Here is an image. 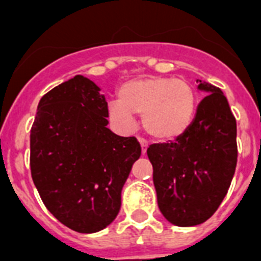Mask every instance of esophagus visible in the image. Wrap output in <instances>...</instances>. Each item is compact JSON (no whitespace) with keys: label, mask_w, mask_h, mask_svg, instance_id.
Segmentation results:
<instances>
[{"label":"esophagus","mask_w":261,"mask_h":261,"mask_svg":"<svg viewBox=\"0 0 261 261\" xmlns=\"http://www.w3.org/2000/svg\"><path fill=\"white\" fill-rule=\"evenodd\" d=\"M139 143H141V149H142V154H145L147 150V146H149V143H147L146 139L139 138Z\"/></svg>","instance_id":"esophagus-1"}]
</instances>
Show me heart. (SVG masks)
<instances>
[{"instance_id": "heart-1", "label": "heart", "mask_w": 261, "mask_h": 261, "mask_svg": "<svg viewBox=\"0 0 261 261\" xmlns=\"http://www.w3.org/2000/svg\"><path fill=\"white\" fill-rule=\"evenodd\" d=\"M195 107V90L186 80L146 77L123 84L119 100L110 102V115L124 127L133 126L134 114L142 115L151 137L173 139L190 127Z\"/></svg>"}]
</instances>
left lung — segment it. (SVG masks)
I'll return each mask as SVG.
<instances>
[{
	"label": "left lung",
	"instance_id": "8db88e82",
	"mask_svg": "<svg viewBox=\"0 0 261 261\" xmlns=\"http://www.w3.org/2000/svg\"><path fill=\"white\" fill-rule=\"evenodd\" d=\"M199 89L208 94L190 127L173 142L147 147L160 211L176 226H195L210 218L237 165V124L225 94L202 81Z\"/></svg>",
	"mask_w": 261,
	"mask_h": 261
}]
</instances>
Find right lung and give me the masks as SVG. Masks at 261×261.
<instances>
[{
	"mask_svg": "<svg viewBox=\"0 0 261 261\" xmlns=\"http://www.w3.org/2000/svg\"><path fill=\"white\" fill-rule=\"evenodd\" d=\"M98 87L75 75L47 92L31 128L32 180L44 206L65 226L94 233L120 210V194L141 155L135 137L107 127L108 104Z\"/></svg>",
	"mask_w": 261,
	"mask_h": 261,
	"instance_id": "obj_1",
	"label": "right lung"
}]
</instances>
